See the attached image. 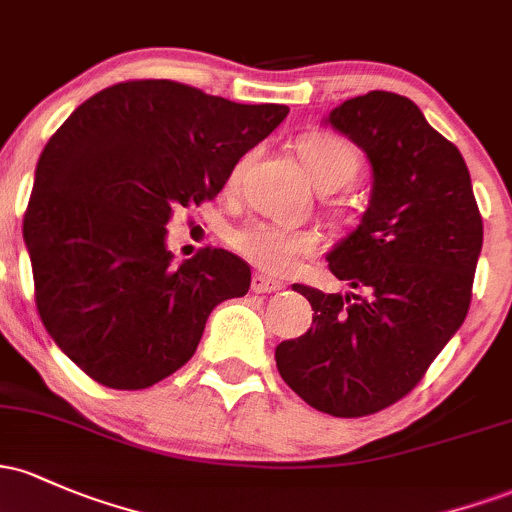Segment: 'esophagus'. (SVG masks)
Returning <instances> with one entry per match:
<instances>
[{
	"label": "esophagus",
	"instance_id": "obj_1",
	"mask_svg": "<svg viewBox=\"0 0 512 512\" xmlns=\"http://www.w3.org/2000/svg\"><path fill=\"white\" fill-rule=\"evenodd\" d=\"M282 286L284 284L279 282V279L265 277V274H255V277H252V291H255V294H272V291H279Z\"/></svg>",
	"mask_w": 512,
	"mask_h": 512
}]
</instances>
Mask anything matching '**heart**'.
I'll return each instance as SVG.
<instances>
[{"label": "heart", "mask_w": 512, "mask_h": 512, "mask_svg": "<svg viewBox=\"0 0 512 512\" xmlns=\"http://www.w3.org/2000/svg\"><path fill=\"white\" fill-rule=\"evenodd\" d=\"M299 157L320 189H335L345 184L359 167V153L350 140L330 133H313L299 143ZM247 165V157L228 174V187H238ZM230 247L252 262L255 267L272 274H286L296 267L303 255H311L318 247V235L306 228H291L282 223L250 221L230 230Z\"/></svg>", "instance_id": "heart-1"}]
</instances>
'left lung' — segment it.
<instances>
[{
    "label": "left lung",
    "mask_w": 512,
    "mask_h": 512,
    "mask_svg": "<svg viewBox=\"0 0 512 512\" xmlns=\"http://www.w3.org/2000/svg\"><path fill=\"white\" fill-rule=\"evenodd\" d=\"M328 123L374 172L362 223L328 255L355 291L294 284L316 316L274 359L308 406L362 418L411 393L464 323L484 223L462 153L411 99L376 89L342 101Z\"/></svg>",
    "instance_id": "left-lung-1"
}]
</instances>
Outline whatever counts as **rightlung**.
I'll list each match as a JSON object with an SVG mask.
<instances>
[{
	"mask_svg": "<svg viewBox=\"0 0 512 512\" xmlns=\"http://www.w3.org/2000/svg\"><path fill=\"white\" fill-rule=\"evenodd\" d=\"M289 114L172 80H131L77 106L43 148L24 216L36 308L84 374L148 389L196 352L206 318L245 296L250 267L201 247L172 267V209L213 199Z\"/></svg>",
	"mask_w": 512,
	"mask_h": 512,
	"instance_id": "obj_1",
	"label": "right lung"
}]
</instances>
